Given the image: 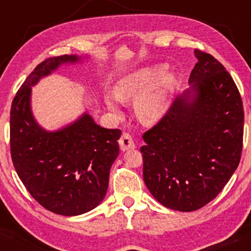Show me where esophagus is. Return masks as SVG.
Returning a JSON list of instances; mask_svg holds the SVG:
<instances>
[{
    "mask_svg": "<svg viewBox=\"0 0 251 251\" xmlns=\"http://www.w3.org/2000/svg\"><path fill=\"white\" fill-rule=\"evenodd\" d=\"M119 145L122 151H127V150H132L135 148L133 139H132V137L128 133H124L122 135V138L119 139Z\"/></svg>",
    "mask_w": 251,
    "mask_h": 251,
    "instance_id": "obj_1",
    "label": "esophagus"
}]
</instances>
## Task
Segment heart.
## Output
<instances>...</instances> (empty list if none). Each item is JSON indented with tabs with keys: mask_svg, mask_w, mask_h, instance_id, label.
Returning a JSON list of instances; mask_svg holds the SVG:
<instances>
[{
	"mask_svg": "<svg viewBox=\"0 0 251 251\" xmlns=\"http://www.w3.org/2000/svg\"><path fill=\"white\" fill-rule=\"evenodd\" d=\"M163 65L138 68L118 80L114 86V97L119 101L134 100L135 116L143 124L153 125L163 119L168 112L170 99L176 87L172 74L165 73ZM106 106L119 116V106L112 98L105 99Z\"/></svg>",
	"mask_w": 251,
	"mask_h": 251,
	"instance_id": "b5f03b06",
	"label": "heart"
}]
</instances>
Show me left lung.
<instances>
[{
  "instance_id": "obj_1",
  "label": "left lung",
  "mask_w": 251,
  "mask_h": 251,
  "mask_svg": "<svg viewBox=\"0 0 251 251\" xmlns=\"http://www.w3.org/2000/svg\"><path fill=\"white\" fill-rule=\"evenodd\" d=\"M190 87L143 135V177L166 208L190 212L206 205L237 169L243 142L242 99L231 75L195 50Z\"/></svg>"
}]
</instances>
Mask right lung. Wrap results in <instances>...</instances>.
Masks as SVG:
<instances>
[{
    "instance_id": "add662e5",
    "label": "right lung",
    "mask_w": 251,
    "mask_h": 251,
    "mask_svg": "<svg viewBox=\"0 0 251 251\" xmlns=\"http://www.w3.org/2000/svg\"><path fill=\"white\" fill-rule=\"evenodd\" d=\"M88 56L50 57L36 66L17 91L10 109V152L20 179L45 209L77 216L97 208L108 188L119 154L120 129L99 126L87 112L73 123L47 131L31 111V87L62 65Z\"/></svg>"
}]
</instances>
